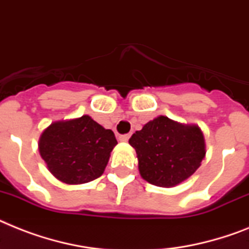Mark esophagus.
<instances>
[{
    "instance_id": "obj_1",
    "label": "esophagus",
    "mask_w": 249,
    "mask_h": 249,
    "mask_svg": "<svg viewBox=\"0 0 249 249\" xmlns=\"http://www.w3.org/2000/svg\"><path fill=\"white\" fill-rule=\"evenodd\" d=\"M129 138H130V134H123L119 137V139H120L121 142H126Z\"/></svg>"
}]
</instances>
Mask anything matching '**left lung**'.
Returning a JSON list of instances; mask_svg holds the SVG:
<instances>
[{
	"label": "left lung",
	"mask_w": 249,
	"mask_h": 249,
	"mask_svg": "<svg viewBox=\"0 0 249 249\" xmlns=\"http://www.w3.org/2000/svg\"><path fill=\"white\" fill-rule=\"evenodd\" d=\"M129 143L137 152L143 179L159 187H174L188 179L206 155L201 129L166 116L147 123L131 135Z\"/></svg>",
	"instance_id": "8db88e82"
}]
</instances>
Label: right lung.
<instances>
[{
    "label": "right lung",
    "mask_w": 249,
    "mask_h": 249,
    "mask_svg": "<svg viewBox=\"0 0 249 249\" xmlns=\"http://www.w3.org/2000/svg\"><path fill=\"white\" fill-rule=\"evenodd\" d=\"M118 141L114 131L84 115L48 126L39 138V152L48 170L66 184L100 178Z\"/></svg>",
    "instance_id": "1"
}]
</instances>
